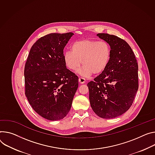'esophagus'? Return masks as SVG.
Masks as SVG:
<instances>
[{"mask_svg": "<svg viewBox=\"0 0 155 155\" xmlns=\"http://www.w3.org/2000/svg\"><path fill=\"white\" fill-rule=\"evenodd\" d=\"M78 81L80 82V84H83V83H85L86 80H85V78H81V77H80V78H79V79H78Z\"/></svg>", "mask_w": 155, "mask_h": 155, "instance_id": "34e87169", "label": "esophagus"}]
</instances>
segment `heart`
<instances>
[{
    "label": "heart",
    "mask_w": 155,
    "mask_h": 155,
    "mask_svg": "<svg viewBox=\"0 0 155 155\" xmlns=\"http://www.w3.org/2000/svg\"><path fill=\"white\" fill-rule=\"evenodd\" d=\"M71 51L64 53V62L66 67L83 77L92 74L97 75L103 72L108 66L111 56V48L106 41L84 39L74 42L71 46Z\"/></svg>",
    "instance_id": "b5f03b06"
}]
</instances>
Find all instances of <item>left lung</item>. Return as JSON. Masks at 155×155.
Masks as SVG:
<instances>
[{
	"label": "left lung",
	"mask_w": 155,
	"mask_h": 155,
	"mask_svg": "<svg viewBox=\"0 0 155 155\" xmlns=\"http://www.w3.org/2000/svg\"><path fill=\"white\" fill-rule=\"evenodd\" d=\"M97 36L110 45L111 56L104 71L87 84L89 99L96 115L112 119L125 113L132 106L138 88V67L125 41L107 33Z\"/></svg>",
	"instance_id": "1"
}]
</instances>
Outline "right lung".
<instances>
[{"label": "right lung", "instance_id": "right-lung-1", "mask_svg": "<svg viewBox=\"0 0 155 155\" xmlns=\"http://www.w3.org/2000/svg\"><path fill=\"white\" fill-rule=\"evenodd\" d=\"M74 34L51 33L32 46L25 66V95L33 109L49 120L64 118L72 106L78 78L66 68L64 49Z\"/></svg>", "mask_w": 155, "mask_h": 155}]
</instances>
